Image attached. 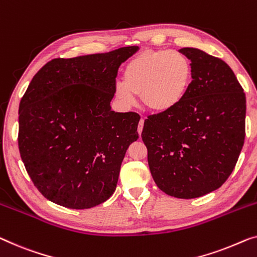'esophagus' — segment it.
Segmentation results:
<instances>
[{
  "instance_id": "obj_1",
  "label": "esophagus",
  "mask_w": 257,
  "mask_h": 257,
  "mask_svg": "<svg viewBox=\"0 0 257 257\" xmlns=\"http://www.w3.org/2000/svg\"><path fill=\"white\" fill-rule=\"evenodd\" d=\"M144 122H145V119H144V118H141L140 121H139V125H138V133H139V135H141V132H143Z\"/></svg>"
}]
</instances>
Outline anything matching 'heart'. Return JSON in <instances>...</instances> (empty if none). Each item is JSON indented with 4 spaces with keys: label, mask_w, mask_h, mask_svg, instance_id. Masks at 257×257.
<instances>
[{
    "label": "heart",
    "mask_w": 257,
    "mask_h": 257,
    "mask_svg": "<svg viewBox=\"0 0 257 257\" xmlns=\"http://www.w3.org/2000/svg\"><path fill=\"white\" fill-rule=\"evenodd\" d=\"M192 81V65L178 51H145L125 66L122 82L114 87V95L122 106H135L138 98L155 112L177 106L187 95Z\"/></svg>",
    "instance_id": "heart-1"
}]
</instances>
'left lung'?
<instances>
[{"label": "left lung", "instance_id": "obj_1", "mask_svg": "<svg viewBox=\"0 0 257 257\" xmlns=\"http://www.w3.org/2000/svg\"><path fill=\"white\" fill-rule=\"evenodd\" d=\"M192 65L190 88L174 109L145 120L141 133L156 185L190 199L220 188L244 143L246 95L230 67L199 48L180 50Z\"/></svg>", "mask_w": 257, "mask_h": 257}]
</instances>
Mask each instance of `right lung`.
<instances>
[{
  "label": "right lung",
  "mask_w": 257,
  "mask_h": 257,
  "mask_svg": "<svg viewBox=\"0 0 257 257\" xmlns=\"http://www.w3.org/2000/svg\"><path fill=\"white\" fill-rule=\"evenodd\" d=\"M138 46L54 59L33 76L20 104L18 147L43 196L68 209H90L116 190L140 117L114 112L118 68Z\"/></svg>",
  "instance_id": "right-lung-1"
}]
</instances>
